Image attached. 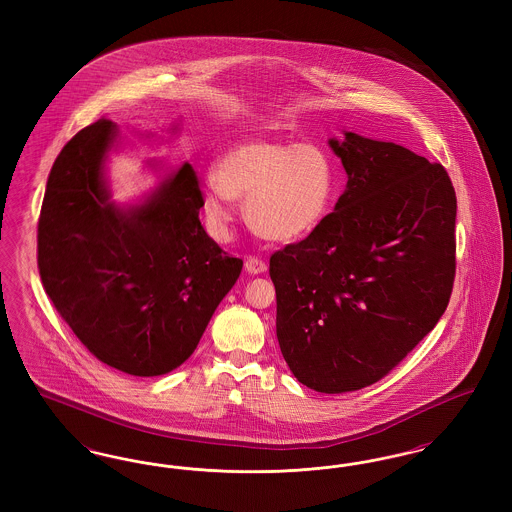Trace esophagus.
I'll return each mask as SVG.
<instances>
[{
    "label": "esophagus",
    "mask_w": 512,
    "mask_h": 512,
    "mask_svg": "<svg viewBox=\"0 0 512 512\" xmlns=\"http://www.w3.org/2000/svg\"><path fill=\"white\" fill-rule=\"evenodd\" d=\"M245 270L249 274H263V272H267V263L263 259H259V257H247Z\"/></svg>",
    "instance_id": "1"
}]
</instances>
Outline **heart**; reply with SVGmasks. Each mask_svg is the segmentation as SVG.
<instances>
[{"mask_svg":"<svg viewBox=\"0 0 512 512\" xmlns=\"http://www.w3.org/2000/svg\"><path fill=\"white\" fill-rule=\"evenodd\" d=\"M203 211L217 238H226L245 199V215L272 242H297L324 224L336 199V167L315 142L249 138L228 147L213 169Z\"/></svg>","mask_w":512,"mask_h":512,"instance_id":"1","label":"heart"}]
</instances>
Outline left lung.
<instances>
[{"label": "left lung", "instance_id": "obj_1", "mask_svg": "<svg viewBox=\"0 0 512 512\" xmlns=\"http://www.w3.org/2000/svg\"><path fill=\"white\" fill-rule=\"evenodd\" d=\"M347 174L324 224L270 257L276 336L293 376L361 390L399 365L445 313L457 197L447 171L407 147L343 130Z\"/></svg>", "mask_w": 512, "mask_h": 512}]
</instances>
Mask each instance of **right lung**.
Instances as JSON below:
<instances>
[{
    "label": "right lung",
    "mask_w": 512,
    "mask_h": 512,
    "mask_svg": "<svg viewBox=\"0 0 512 512\" xmlns=\"http://www.w3.org/2000/svg\"><path fill=\"white\" fill-rule=\"evenodd\" d=\"M117 138V124L101 117L55 159L38 268L57 313L101 363L161 376L194 353L244 261L201 226L203 197L188 163L165 171L140 201H113L105 171ZM147 165L163 169V161Z\"/></svg>",
    "instance_id": "add662e5"
}]
</instances>
